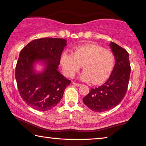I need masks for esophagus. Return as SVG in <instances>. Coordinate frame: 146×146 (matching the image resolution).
<instances>
[{
  "label": "esophagus",
  "instance_id": "obj_1",
  "mask_svg": "<svg viewBox=\"0 0 146 146\" xmlns=\"http://www.w3.org/2000/svg\"><path fill=\"white\" fill-rule=\"evenodd\" d=\"M73 84L74 85V86H76V87H80V86H81V84H77V83H76V82H73Z\"/></svg>",
  "mask_w": 146,
  "mask_h": 146
}]
</instances>
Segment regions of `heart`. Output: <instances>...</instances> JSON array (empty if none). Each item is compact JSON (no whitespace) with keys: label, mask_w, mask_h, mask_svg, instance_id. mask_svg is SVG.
Here are the masks:
<instances>
[{"label":"heart","mask_w":146,"mask_h":146,"mask_svg":"<svg viewBox=\"0 0 146 146\" xmlns=\"http://www.w3.org/2000/svg\"><path fill=\"white\" fill-rule=\"evenodd\" d=\"M115 58L110 50L93 44L78 46L72 53H62L60 64L65 76L72 78L82 68L84 72L81 80L89 82L93 81L99 84L109 78L114 66Z\"/></svg>","instance_id":"heart-1"}]
</instances>
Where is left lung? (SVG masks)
I'll return each instance as SVG.
<instances>
[{"label": "left lung", "mask_w": 146, "mask_h": 146, "mask_svg": "<svg viewBox=\"0 0 146 146\" xmlns=\"http://www.w3.org/2000/svg\"><path fill=\"white\" fill-rule=\"evenodd\" d=\"M110 47L115 64L109 79L102 86L91 89L83 101L91 110L103 112L110 110L121 102L125 96L131 74L129 53L111 42Z\"/></svg>", "instance_id": "8db88e82"}]
</instances>
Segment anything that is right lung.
Instances as JSON below:
<instances>
[{
  "label": "right lung",
  "mask_w": 146,
  "mask_h": 146,
  "mask_svg": "<svg viewBox=\"0 0 146 146\" xmlns=\"http://www.w3.org/2000/svg\"><path fill=\"white\" fill-rule=\"evenodd\" d=\"M66 40L42 38L36 39L22 49L15 67L17 88L23 100L38 111L53 109L60 102L70 80L58 71L60 57ZM36 64L42 68L38 71Z\"/></svg>",
  "instance_id": "add662e5"
}]
</instances>
